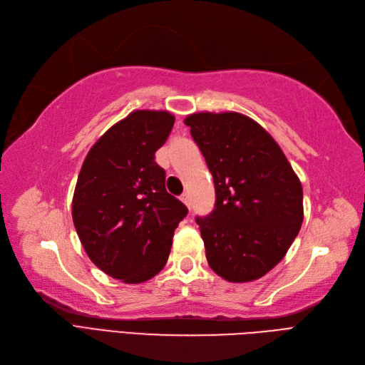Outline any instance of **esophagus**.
<instances>
[{
  "label": "esophagus",
  "mask_w": 365,
  "mask_h": 365,
  "mask_svg": "<svg viewBox=\"0 0 365 365\" xmlns=\"http://www.w3.org/2000/svg\"><path fill=\"white\" fill-rule=\"evenodd\" d=\"M180 200H182V202H183L187 207H191V198H190V194H187V192H183V194L180 195Z\"/></svg>",
  "instance_id": "34e87169"
}]
</instances>
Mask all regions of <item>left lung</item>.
Masks as SVG:
<instances>
[{
  "label": "left lung",
  "instance_id": "1",
  "mask_svg": "<svg viewBox=\"0 0 365 365\" xmlns=\"http://www.w3.org/2000/svg\"><path fill=\"white\" fill-rule=\"evenodd\" d=\"M185 124L215 185V209L197 225L206 259L235 284L262 277L287 255L303 222L302 183L265 128L238 112H197Z\"/></svg>",
  "mask_w": 365,
  "mask_h": 365
}]
</instances>
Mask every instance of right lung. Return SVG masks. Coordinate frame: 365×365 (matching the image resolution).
Returning a JSON list of instances; mask_svg holds the SVG:
<instances>
[{
    "label": "right lung",
    "instance_id": "add662e5",
    "mask_svg": "<svg viewBox=\"0 0 365 365\" xmlns=\"http://www.w3.org/2000/svg\"><path fill=\"white\" fill-rule=\"evenodd\" d=\"M167 110H133L89 150L73 197V221L89 259L124 284L165 267L186 206L167 192L155 153L174 125Z\"/></svg>",
    "mask_w": 365,
    "mask_h": 365
}]
</instances>
